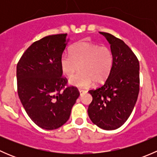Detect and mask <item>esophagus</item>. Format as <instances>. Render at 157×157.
<instances>
[{
	"label": "esophagus",
	"instance_id": "1",
	"mask_svg": "<svg viewBox=\"0 0 157 157\" xmlns=\"http://www.w3.org/2000/svg\"><path fill=\"white\" fill-rule=\"evenodd\" d=\"M79 92H80V96H81V95H83V93H86V90H80H80H79Z\"/></svg>",
	"mask_w": 157,
	"mask_h": 157
}]
</instances>
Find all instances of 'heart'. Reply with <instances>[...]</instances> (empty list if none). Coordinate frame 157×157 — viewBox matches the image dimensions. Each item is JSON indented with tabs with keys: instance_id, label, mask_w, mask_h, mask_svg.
<instances>
[{
	"instance_id": "obj_1",
	"label": "heart",
	"mask_w": 157,
	"mask_h": 157,
	"mask_svg": "<svg viewBox=\"0 0 157 157\" xmlns=\"http://www.w3.org/2000/svg\"><path fill=\"white\" fill-rule=\"evenodd\" d=\"M113 64L112 50L106 45H98L86 41H80L71 48L70 53H64L60 59L63 74L71 77L80 67L78 74L70 79L71 85L86 88L104 81Z\"/></svg>"
}]
</instances>
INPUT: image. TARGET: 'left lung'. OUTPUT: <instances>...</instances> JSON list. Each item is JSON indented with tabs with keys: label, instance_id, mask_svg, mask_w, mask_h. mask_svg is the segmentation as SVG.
Returning a JSON list of instances; mask_svg holds the SVG:
<instances>
[{
	"label": "left lung",
	"instance_id": "8db88e82",
	"mask_svg": "<svg viewBox=\"0 0 157 157\" xmlns=\"http://www.w3.org/2000/svg\"><path fill=\"white\" fill-rule=\"evenodd\" d=\"M110 44L113 64L105 83L89 90L93 101L88 115L94 124L104 130L120 128L131 115L140 90L139 61L131 49L112 34L99 32Z\"/></svg>",
	"mask_w": 157,
	"mask_h": 157
}]
</instances>
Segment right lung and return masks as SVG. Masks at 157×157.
Returning a JSON list of instances; mask_svg holds the SVG:
<instances>
[{"instance_id": "right-lung-1", "label": "right lung", "mask_w": 157, "mask_h": 157, "mask_svg": "<svg viewBox=\"0 0 157 157\" xmlns=\"http://www.w3.org/2000/svg\"><path fill=\"white\" fill-rule=\"evenodd\" d=\"M66 34L52 35L33 42L17 66V93L32 121L45 130L67 122L80 96L75 86H67L60 59L67 45Z\"/></svg>"}]
</instances>
